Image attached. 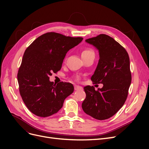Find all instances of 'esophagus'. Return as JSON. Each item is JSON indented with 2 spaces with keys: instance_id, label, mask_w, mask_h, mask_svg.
Segmentation results:
<instances>
[{
  "instance_id": "1",
  "label": "esophagus",
  "mask_w": 149,
  "mask_h": 149,
  "mask_svg": "<svg viewBox=\"0 0 149 149\" xmlns=\"http://www.w3.org/2000/svg\"><path fill=\"white\" fill-rule=\"evenodd\" d=\"M83 88L80 86H78V85H75L74 86V90L76 91H79V90H82Z\"/></svg>"
}]
</instances>
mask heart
I'll return each instance as SVG.
<instances>
[{
	"label": "heart",
	"mask_w": 149,
	"mask_h": 149,
	"mask_svg": "<svg viewBox=\"0 0 149 149\" xmlns=\"http://www.w3.org/2000/svg\"><path fill=\"white\" fill-rule=\"evenodd\" d=\"M93 53V52L91 50V49H89V48H86V49H84V50L82 52V53H81V56H83V55H89V54H90V53ZM76 79H77V80H78L79 79V76H76Z\"/></svg>",
	"instance_id": "obj_1"
}]
</instances>
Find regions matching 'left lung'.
I'll use <instances>...</instances> for the list:
<instances>
[{
	"instance_id": "8db88e82",
	"label": "left lung",
	"mask_w": 149,
	"mask_h": 149,
	"mask_svg": "<svg viewBox=\"0 0 149 149\" xmlns=\"http://www.w3.org/2000/svg\"><path fill=\"white\" fill-rule=\"evenodd\" d=\"M85 41L99 52L100 60L91 80L103 87L97 91L91 86L84 87L86 96L82 108L93 118L105 120L114 116L127 97L132 79L129 55L118 42L105 34Z\"/></svg>"
}]
</instances>
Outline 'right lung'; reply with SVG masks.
<instances>
[{
	"mask_svg": "<svg viewBox=\"0 0 149 149\" xmlns=\"http://www.w3.org/2000/svg\"><path fill=\"white\" fill-rule=\"evenodd\" d=\"M83 39L48 32L40 36L26 49L17 79L22 100L35 115L46 118L56 113L65 99L73 93L71 83L56 84L49 79L53 72L61 70L67 52Z\"/></svg>",
	"mask_w": 149,
	"mask_h": 149,
	"instance_id": "1",
	"label": "right lung"
}]
</instances>
